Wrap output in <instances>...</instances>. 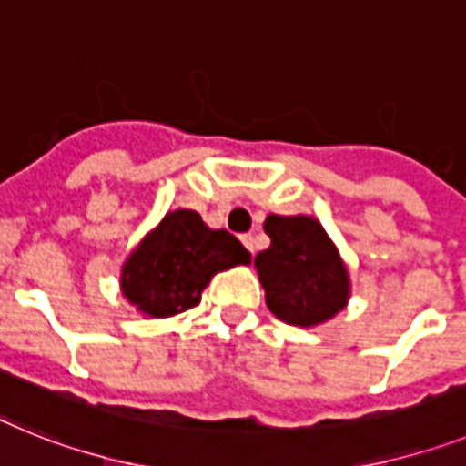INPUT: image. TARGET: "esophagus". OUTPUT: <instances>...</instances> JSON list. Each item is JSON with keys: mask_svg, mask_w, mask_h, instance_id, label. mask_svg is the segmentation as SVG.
I'll list each match as a JSON object with an SVG mask.
<instances>
[{"mask_svg": "<svg viewBox=\"0 0 466 466\" xmlns=\"http://www.w3.org/2000/svg\"><path fill=\"white\" fill-rule=\"evenodd\" d=\"M241 244L246 246V248H248V251H256V241H253V237L251 234H241Z\"/></svg>", "mask_w": 466, "mask_h": 466, "instance_id": "34e87169", "label": "esophagus"}]
</instances>
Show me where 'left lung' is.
Returning <instances> with one entry per match:
<instances>
[{
  "label": "left lung",
  "mask_w": 466,
  "mask_h": 466,
  "mask_svg": "<svg viewBox=\"0 0 466 466\" xmlns=\"http://www.w3.org/2000/svg\"><path fill=\"white\" fill-rule=\"evenodd\" d=\"M265 234L272 244L258 253L256 268L275 318L293 327H315L346 308V265L315 218L269 215Z\"/></svg>",
  "instance_id": "8db88e82"
}]
</instances>
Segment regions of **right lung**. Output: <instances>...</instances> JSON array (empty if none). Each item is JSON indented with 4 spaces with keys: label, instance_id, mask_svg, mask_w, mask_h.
Returning a JSON list of instances; mask_svg holds the SVG:
<instances>
[{
    "label": "right lung",
    "instance_id": "add662e5",
    "mask_svg": "<svg viewBox=\"0 0 466 466\" xmlns=\"http://www.w3.org/2000/svg\"><path fill=\"white\" fill-rule=\"evenodd\" d=\"M251 263V253L227 229H210L194 210L163 218L123 268V293L137 310L170 318L198 306L210 277Z\"/></svg>",
    "mask_w": 466,
    "mask_h": 466
}]
</instances>
